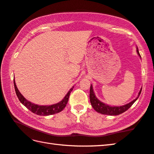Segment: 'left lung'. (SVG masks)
<instances>
[{"label": "left lung", "instance_id": "1", "mask_svg": "<svg viewBox=\"0 0 154 154\" xmlns=\"http://www.w3.org/2000/svg\"><path fill=\"white\" fill-rule=\"evenodd\" d=\"M137 52L138 55L141 57V55L139 54L138 48L137 47ZM142 90V88H141L140 91H139L137 97H136L135 100H133L132 102H131L123 106H111L110 105L106 104L100 101V100L97 98L96 95L94 94V89H93V86L91 84L90 86V91H89V99H90V102L92 106V107L96 112L98 113L102 114H106V115H110V116H116V115H119L122 113L125 112V111H127L128 108H129L131 106H132L137 100L138 99L141 94V92Z\"/></svg>", "mask_w": 154, "mask_h": 154}]
</instances>
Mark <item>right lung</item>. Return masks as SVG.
Segmentation results:
<instances>
[{
	"label": "right lung",
	"instance_id": "obj_1",
	"mask_svg": "<svg viewBox=\"0 0 154 154\" xmlns=\"http://www.w3.org/2000/svg\"><path fill=\"white\" fill-rule=\"evenodd\" d=\"M14 86H15L17 96L19 98V101L21 102V104L26 106L27 109H29L30 111H32L33 113L40 116L52 115V114H57L62 111L63 109L65 108L66 104H67L70 94H71L72 89L74 88V87H72V88L70 89V90L68 91V93L66 94L65 97L58 103L49 106H40L33 104V103L28 101V100L25 98L23 96V95L19 92V89L17 88L16 83L15 82V79H14Z\"/></svg>",
	"mask_w": 154,
	"mask_h": 154
}]
</instances>
